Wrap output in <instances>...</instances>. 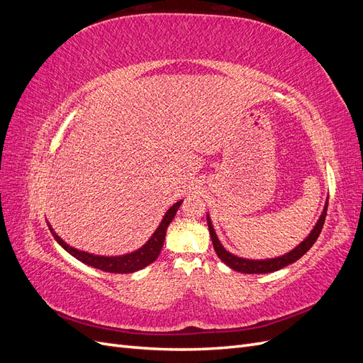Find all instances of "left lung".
Masks as SVG:
<instances>
[{"mask_svg": "<svg viewBox=\"0 0 363 363\" xmlns=\"http://www.w3.org/2000/svg\"><path fill=\"white\" fill-rule=\"evenodd\" d=\"M327 206H328V199L325 200L323 213L320 215V219H318L315 227L311 230V233L304 238V240L296 245L294 250L284 252V255L279 256V257H271V259H245V257H239L232 255V252L227 251L224 248V245L219 242V239L215 233V228L212 225L211 216L207 215V225H208V233H211L212 238V244L213 248L216 251L218 257L221 259L227 267H230L232 269L238 271V272H244V274H268V272H274L279 271L284 267L291 265V263L298 260L301 256H304L307 251L311 250V247L315 244V240L320 236L324 221H325V215H327Z\"/></svg>", "mask_w": 363, "mask_h": 363, "instance_id": "obj_1", "label": "left lung"}]
</instances>
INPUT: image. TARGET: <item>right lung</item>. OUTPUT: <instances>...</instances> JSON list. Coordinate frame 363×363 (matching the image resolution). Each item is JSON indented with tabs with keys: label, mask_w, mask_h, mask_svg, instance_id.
Returning a JSON list of instances; mask_svg holds the SVG:
<instances>
[{
	"label": "right lung",
	"mask_w": 363,
	"mask_h": 363,
	"mask_svg": "<svg viewBox=\"0 0 363 363\" xmlns=\"http://www.w3.org/2000/svg\"><path fill=\"white\" fill-rule=\"evenodd\" d=\"M183 203V200L174 203L167 213L163 215L162 221L159 224V227L156 228V232L151 235V238L147 240V242L142 245L140 248L127 252V255H121V256H98V255H92V252H86L82 250H77L71 245H68L65 240L54 232L52 227L48 223V227L51 230V233L54 236V239L57 240L59 245L67 250L71 256H74L77 260H80L86 265H89L92 268L101 269L104 272H113V274H128V272H136L142 268L148 267L150 263L155 262L159 255L160 250L163 247L164 242V236H167V228L171 224V221L174 219L175 213H177L180 204Z\"/></svg>",
	"instance_id": "add662e5"
}]
</instances>
